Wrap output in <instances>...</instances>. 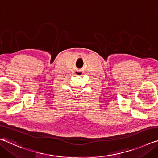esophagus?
Wrapping results in <instances>:
<instances>
[{
  "mask_svg": "<svg viewBox=\"0 0 158 158\" xmlns=\"http://www.w3.org/2000/svg\"><path fill=\"white\" fill-rule=\"evenodd\" d=\"M78 72H79V71H78ZM83 74V73H81V72H78V73H77V74Z\"/></svg>",
  "mask_w": 158,
  "mask_h": 158,
  "instance_id": "esophagus-1",
  "label": "esophagus"
}]
</instances>
